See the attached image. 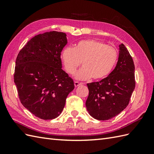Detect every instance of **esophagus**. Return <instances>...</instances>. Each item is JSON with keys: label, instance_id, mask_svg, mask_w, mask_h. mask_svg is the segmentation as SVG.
I'll use <instances>...</instances> for the list:
<instances>
[{"label": "esophagus", "instance_id": "34e87169", "mask_svg": "<svg viewBox=\"0 0 154 154\" xmlns=\"http://www.w3.org/2000/svg\"><path fill=\"white\" fill-rule=\"evenodd\" d=\"M74 85H75V87H79V86H80V85H81V83H79V82H77V81H75L74 82Z\"/></svg>", "mask_w": 154, "mask_h": 154}]
</instances>
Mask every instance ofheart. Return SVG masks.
<instances>
[{
	"label": "heart",
	"mask_w": 154,
	"mask_h": 154,
	"mask_svg": "<svg viewBox=\"0 0 154 154\" xmlns=\"http://www.w3.org/2000/svg\"><path fill=\"white\" fill-rule=\"evenodd\" d=\"M118 57L115 48L93 39L81 40L74 48H65L61 54L65 70L70 74H73L83 61V67L75 75L77 79L81 81L106 78L115 66Z\"/></svg>",
	"instance_id": "b5f03b06"
}]
</instances>
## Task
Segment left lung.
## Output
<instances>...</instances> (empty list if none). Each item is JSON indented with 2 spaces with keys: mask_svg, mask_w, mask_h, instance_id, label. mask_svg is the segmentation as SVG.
I'll return each mask as SVG.
<instances>
[{
  "mask_svg": "<svg viewBox=\"0 0 154 154\" xmlns=\"http://www.w3.org/2000/svg\"><path fill=\"white\" fill-rule=\"evenodd\" d=\"M119 57L114 69L99 82L87 84L89 96L86 108L90 115L99 120L116 116L129 104L136 81L134 63L123 44L119 45Z\"/></svg>",
  "mask_w": 154,
  "mask_h": 154,
  "instance_id": "obj_1",
  "label": "left lung"
}]
</instances>
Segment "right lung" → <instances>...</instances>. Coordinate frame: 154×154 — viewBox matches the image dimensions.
I'll list each match as a JSON object with an SVG mask.
<instances>
[{
  "label": "right lung",
  "instance_id": "1",
  "mask_svg": "<svg viewBox=\"0 0 154 154\" xmlns=\"http://www.w3.org/2000/svg\"><path fill=\"white\" fill-rule=\"evenodd\" d=\"M66 34L52 31L35 35L20 51L14 81L22 105L36 117L51 120L61 113L74 83L62 69Z\"/></svg>",
  "mask_w": 154,
  "mask_h": 154
}]
</instances>
